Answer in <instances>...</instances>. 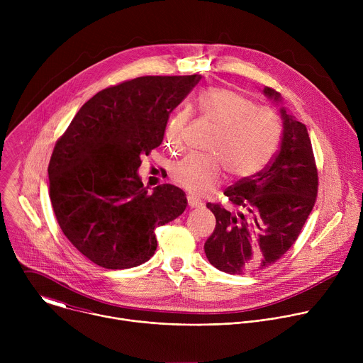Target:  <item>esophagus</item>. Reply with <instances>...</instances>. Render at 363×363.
Segmentation results:
<instances>
[{
  "instance_id": "1",
  "label": "esophagus",
  "mask_w": 363,
  "mask_h": 363,
  "mask_svg": "<svg viewBox=\"0 0 363 363\" xmlns=\"http://www.w3.org/2000/svg\"><path fill=\"white\" fill-rule=\"evenodd\" d=\"M186 199H188V205L191 206V208H199V206L203 205V202L199 198L194 196V195H188Z\"/></svg>"
}]
</instances>
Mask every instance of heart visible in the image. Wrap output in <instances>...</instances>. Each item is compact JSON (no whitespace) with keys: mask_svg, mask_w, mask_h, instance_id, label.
I'll use <instances>...</instances> for the list:
<instances>
[{"mask_svg":"<svg viewBox=\"0 0 363 363\" xmlns=\"http://www.w3.org/2000/svg\"><path fill=\"white\" fill-rule=\"evenodd\" d=\"M203 115L218 125L208 150L213 155H186L171 168L174 181L192 194H203L218 184L223 165L231 178H247L260 171L280 142V122L274 112L255 108L242 94L230 89H206L199 94ZM185 115L174 116L167 139L179 142Z\"/></svg>","mask_w":363,"mask_h":363,"instance_id":"1","label":"heart"}]
</instances>
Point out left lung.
<instances>
[{
    "mask_svg": "<svg viewBox=\"0 0 363 363\" xmlns=\"http://www.w3.org/2000/svg\"><path fill=\"white\" fill-rule=\"evenodd\" d=\"M280 105L283 135L270 165L227 188L231 208L208 202L217 224L205 241L208 262L220 272L245 274L272 266L297 240L318 196V169L306 126L283 106L280 93L264 87Z\"/></svg>",
    "mask_w": 363,
    "mask_h": 363,
    "instance_id": "8db88e82",
    "label": "left lung"
}]
</instances>
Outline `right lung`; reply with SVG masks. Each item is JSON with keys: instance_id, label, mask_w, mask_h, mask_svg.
Returning <instances> with one entry per match:
<instances>
[{"instance_id": "1", "label": "right lung", "mask_w": 363, "mask_h": 363, "mask_svg": "<svg viewBox=\"0 0 363 363\" xmlns=\"http://www.w3.org/2000/svg\"><path fill=\"white\" fill-rule=\"evenodd\" d=\"M199 80L143 76L108 87L84 103L56 143L48 165L51 205L65 235L94 264L140 266L157 250L155 228L185 211L181 188L162 184L149 195L138 169Z\"/></svg>"}]
</instances>
